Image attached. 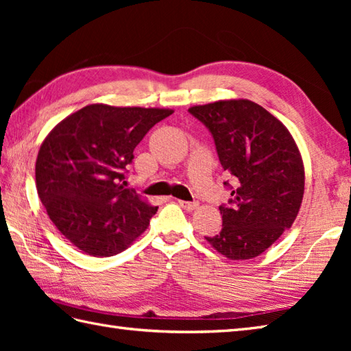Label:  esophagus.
Here are the masks:
<instances>
[{"label": "esophagus", "mask_w": 351, "mask_h": 351, "mask_svg": "<svg viewBox=\"0 0 351 351\" xmlns=\"http://www.w3.org/2000/svg\"><path fill=\"white\" fill-rule=\"evenodd\" d=\"M178 204H180V206L184 208V210H187V211L196 210V208L199 206L197 202H187V200H178Z\"/></svg>", "instance_id": "obj_1"}]
</instances>
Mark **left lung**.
I'll return each instance as SVG.
<instances>
[{"instance_id":"1","label":"left lung","mask_w":351,"mask_h":351,"mask_svg":"<svg viewBox=\"0 0 351 351\" xmlns=\"http://www.w3.org/2000/svg\"><path fill=\"white\" fill-rule=\"evenodd\" d=\"M214 138L221 167L234 176L221 230L205 237L229 259L255 258L293 225L304 191V169L289 131L258 104L238 99L191 107Z\"/></svg>"}]
</instances>
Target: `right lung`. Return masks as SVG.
Listing matches in <instances>:
<instances>
[{"instance_id": "add662e5", "label": "right lung", "mask_w": 351, "mask_h": 351, "mask_svg": "<svg viewBox=\"0 0 351 351\" xmlns=\"http://www.w3.org/2000/svg\"><path fill=\"white\" fill-rule=\"evenodd\" d=\"M173 111L92 104L58 123L40 146L36 187L56 228L92 256H113L158 210L125 189L134 149Z\"/></svg>"}]
</instances>
